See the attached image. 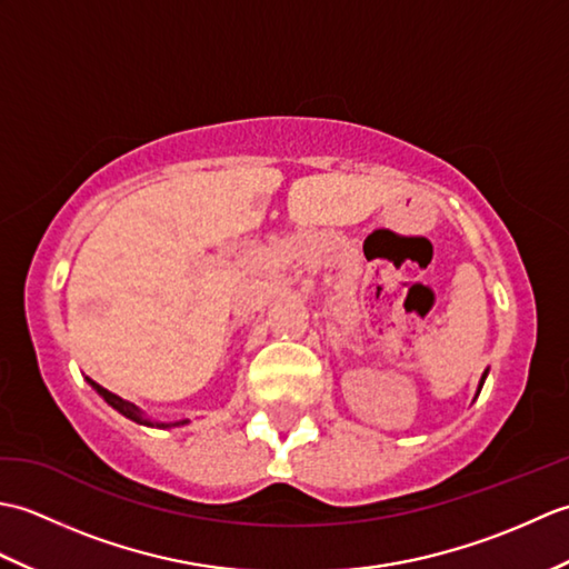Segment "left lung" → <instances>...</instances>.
<instances>
[{
	"label": "left lung",
	"instance_id": "obj_1",
	"mask_svg": "<svg viewBox=\"0 0 569 569\" xmlns=\"http://www.w3.org/2000/svg\"><path fill=\"white\" fill-rule=\"evenodd\" d=\"M485 379H487V371H485V377H481V383H485Z\"/></svg>",
	"mask_w": 569,
	"mask_h": 569
}]
</instances>
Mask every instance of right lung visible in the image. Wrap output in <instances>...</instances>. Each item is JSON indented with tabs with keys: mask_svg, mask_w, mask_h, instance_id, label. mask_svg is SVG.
<instances>
[{
	"mask_svg": "<svg viewBox=\"0 0 569 569\" xmlns=\"http://www.w3.org/2000/svg\"><path fill=\"white\" fill-rule=\"evenodd\" d=\"M88 381L92 383V389L98 391V393L104 398L107 403H110L112 408H117V410H119V413L127 416V418H131V420H137V422H143V426H151V420L143 418V416H141V410H139L134 403H129V401H124V398H119L117 393L102 389V386H100V383H94L92 379H88ZM183 422H186V420H180V422H159V426H163V428H171V426H183Z\"/></svg>",
	"mask_w": 569,
	"mask_h": 569,
	"instance_id": "add662e5",
	"label": "right lung"
}]
</instances>
